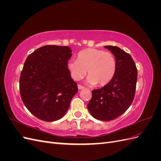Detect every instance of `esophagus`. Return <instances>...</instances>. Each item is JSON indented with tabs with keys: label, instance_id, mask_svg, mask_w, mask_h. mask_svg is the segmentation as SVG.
<instances>
[{
	"label": "esophagus",
	"instance_id": "1",
	"mask_svg": "<svg viewBox=\"0 0 161 161\" xmlns=\"http://www.w3.org/2000/svg\"><path fill=\"white\" fill-rule=\"evenodd\" d=\"M85 88V87L83 86H81L80 85H78V89H79V90H81V89H83Z\"/></svg>",
	"mask_w": 161,
	"mask_h": 161
}]
</instances>
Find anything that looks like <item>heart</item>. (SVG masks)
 Wrapping results in <instances>:
<instances>
[{
  "label": "heart",
  "instance_id": "heart-1",
  "mask_svg": "<svg viewBox=\"0 0 161 161\" xmlns=\"http://www.w3.org/2000/svg\"><path fill=\"white\" fill-rule=\"evenodd\" d=\"M67 69L73 79L81 80L86 74V83L104 86L112 80L116 71V60L111 52L87 48L79 52L77 60H70Z\"/></svg>",
  "mask_w": 161,
  "mask_h": 161
}]
</instances>
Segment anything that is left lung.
Here are the masks:
<instances>
[{
	"label": "left lung",
	"instance_id": "1",
	"mask_svg": "<svg viewBox=\"0 0 161 161\" xmlns=\"http://www.w3.org/2000/svg\"><path fill=\"white\" fill-rule=\"evenodd\" d=\"M116 60V71L109 83L92 91V98L87 105L90 114L101 121H111L122 115L134 100L137 69L132 58L117 46H105Z\"/></svg>",
	"mask_w": 161,
	"mask_h": 161
}]
</instances>
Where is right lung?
<instances>
[{
    "label": "right lung",
    "mask_w": 161,
    "mask_h": 161,
    "mask_svg": "<svg viewBox=\"0 0 161 161\" xmlns=\"http://www.w3.org/2000/svg\"><path fill=\"white\" fill-rule=\"evenodd\" d=\"M70 47L45 46L28 56L19 80L22 101L37 118L46 121L61 119L78 92L77 84L67 69Z\"/></svg>",
    "instance_id": "add662e5"
}]
</instances>
